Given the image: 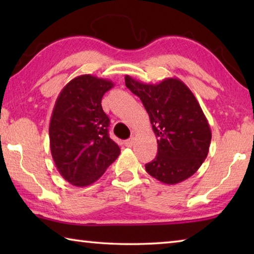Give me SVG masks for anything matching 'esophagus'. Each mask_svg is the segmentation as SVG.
<instances>
[{
  "label": "esophagus",
  "mask_w": 254,
  "mask_h": 254,
  "mask_svg": "<svg viewBox=\"0 0 254 254\" xmlns=\"http://www.w3.org/2000/svg\"><path fill=\"white\" fill-rule=\"evenodd\" d=\"M134 140H135L134 136H131L130 139L127 140V141H126V145H127V147H132L133 143H134Z\"/></svg>",
  "instance_id": "1"
}]
</instances>
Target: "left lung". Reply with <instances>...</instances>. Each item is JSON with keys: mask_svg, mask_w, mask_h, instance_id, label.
Listing matches in <instances>:
<instances>
[{"mask_svg": "<svg viewBox=\"0 0 254 254\" xmlns=\"http://www.w3.org/2000/svg\"><path fill=\"white\" fill-rule=\"evenodd\" d=\"M126 85L140 97L158 137V154L147 173L168 185L194 175L207 157L212 132L194 94L178 78L144 84L126 76Z\"/></svg>", "mask_w": 254, "mask_h": 254, "instance_id": "left-lung-1", "label": "left lung"}]
</instances>
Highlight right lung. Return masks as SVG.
Returning a JSON list of instances; mask_svg holds the SVG:
<instances>
[{"label":"right lung","mask_w":254,"mask_h":254,"mask_svg":"<svg viewBox=\"0 0 254 254\" xmlns=\"http://www.w3.org/2000/svg\"><path fill=\"white\" fill-rule=\"evenodd\" d=\"M113 86L109 79L77 76L55 103L49 124L51 156L59 174L74 186L95 183L121 152L109 135L110 119L101 104Z\"/></svg>","instance_id":"obj_1"}]
</instances>
